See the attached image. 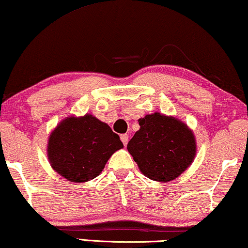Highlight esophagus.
Instances as JSON below:
<instances>
[{
    "label": "esophagus",
    "mask_w": 248,
    "mask_h": 248,
    "mask_svg": "<svg viewBox=\"0 0 248 248\" xmlns=\"http://www.w3.org/2000/svg\"><path fill=\"white\" fill-rule=\"evenodd\" d=\"M120 139H121V141H123L124 145V146H127V143H128V139H129V136H128L127 134L121 135V136H120Z\"/></svg>",
    "instance_id": "34e87169"
}]
</instances>
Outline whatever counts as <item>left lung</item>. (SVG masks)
I'll use <instances>...</instances> for the list:
<instances>
[{
  "label": "left lung",
  "mask_w": 248,
  "mask_h": 248,
  "mask_svg": "<svg viewBox=\"0 0 248 248\" xmlns=\"http://www.w3.org/2000/svg\"><path fill=\"white\" fill-rule=\"evenodd\" d=\"M140 129L127 149L143 175L159 183L171 182L194 161L196 139L186 124L159 112L139 119Z\"/></svg>",
  "instance_id": "8db88e82"
}]
</instances>
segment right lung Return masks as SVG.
I'll return each mask as SVG.
<instances>
[{
    "label": "right lung",
    "instance_id": "right-lung-1",
    "mask_svg": "<svg viewBox=\"0 0 248 248\" xmlns=\"http://www.w3.org/2000/svg\"><path fill=\"white\" fill-rule=\"evenodd\" d=\"M123 147L119 136L92 114L68 117L51 132L47 158L69 182L86 183L100 175L109 158Z\"/></svg>",
    "mask_w": 248,
    "mask_h": 248
}]
</instances>
